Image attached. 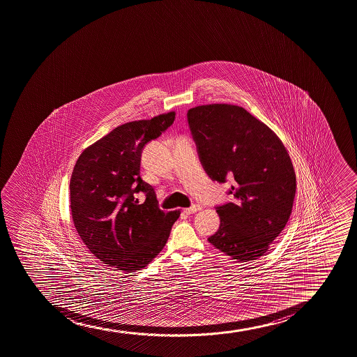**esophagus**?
<instances>
[{"mask_svg": "<svg viewBox=\"0 0 357 357\" xmlns=\"http://www.w3.org/2000/svg\"><path fill=\"white\" fill-rule=\"evenodd\" d=\"M199 210H202L201 205H192L191 208H184V213H186V215H191V213H197V211H199Z\"/></svg>", "mask_w": 357, "mask_h": 357, "instance_id": "obj_1", "label": "esophagus"}]
</instances>
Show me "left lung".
<instances>
[{
    "mask_svg": "<svg viewBox=\"0 0 357 357\" xmlns=\"http://www.w3.org/2000/svg\"><path fill=\"white\" fill-rule=\"evenodd\" d=\"M188 121L205 172L233 181L234 202L217 206L220 229L208 242L238 262L257 260L284 230L296 196V173L277 134L245 108L198 105Z\"/></svg>",
    "mask_w": 357,
    "mask_h": 357,
    "instance_id": "1",
    "label": "left lung"
}]
</instances>
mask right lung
Masks as SVG:
<instances>
[{
  "mask_svg": "<svg viewBox=\"0 0 357 357\" xmlns=\"http://www.w3.org/2000/svg\"><path fill=\"white\" fill-rule=\"evenodd\" d=\"M176 119L169 112L119 126L80 154L70 181L77 233L93 257L112 268L134 273L162 250L181 211L164 213L154 188L140 176L144 144ZM146 195L144 204L136 198Z\"/></svg>",
  "mask_w": 357,
  "mask_h": 357,
  "instance_id": "add662e5",
  "label": "right lung"
}]
</instances>
